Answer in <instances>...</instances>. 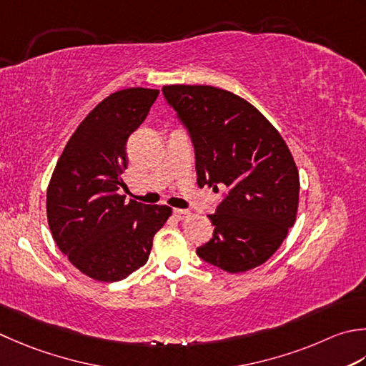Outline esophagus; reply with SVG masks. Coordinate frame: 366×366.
<instances>
[{
    "mask_svg": "<svg viewBox=\"0 0 366 366\" xmlns=\"http://www.w3.org/2000/svg\"><path fill=\"white\" fill-rule=\"evenodd\" d=\"M173 216L177 220H184V219L189 217V211L187 209H174L173 211Z\"/></svg>",
    "mask_w": 366,
    "mask_h": 366,
    "instance_id": "1",
    "label": "esophagus"
}]
</instances>
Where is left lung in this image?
Segmentation results:
<instances>
[{
    "label": "left lung",
    "mask_w": 366,
    "mask_h": 366,
    "mask_svg": "<svg viewBox=\"0 0 366 366\" xmlns=\"http://www.w3.org/2000/svg\"><path fill=\"white\" fill-rule=\"evenodd\" d=\"M187 128L199 187H225L209 214L212 238L197 255L228 273L260 267L295 224L300 177L276 128L246 99L211 85H164Z\"/></svg>",
    "instance_id": "8db88e82"
}]
</instances>
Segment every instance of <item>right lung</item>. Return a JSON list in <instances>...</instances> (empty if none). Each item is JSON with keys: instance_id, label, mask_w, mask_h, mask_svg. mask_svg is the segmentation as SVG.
Instances as JSON below:
<instances>
[{"instance_id": "1", "label": "right lung", "mask_w": 366, "mask_h": 366, "mask_svg": "<svg viewBox=\"0 0 366 366\" xmlns=\"http://www.w3.org/2000/svg\"><path fill=\"white\" fill-rule=\"evenodd\" d=\"M159 97L154 89H125L104 98L71 136L47 189V220L56 246L92 279L122 281L146 264L168 206L130 199L125 146Z\"/></svg>"}]
</instances>
